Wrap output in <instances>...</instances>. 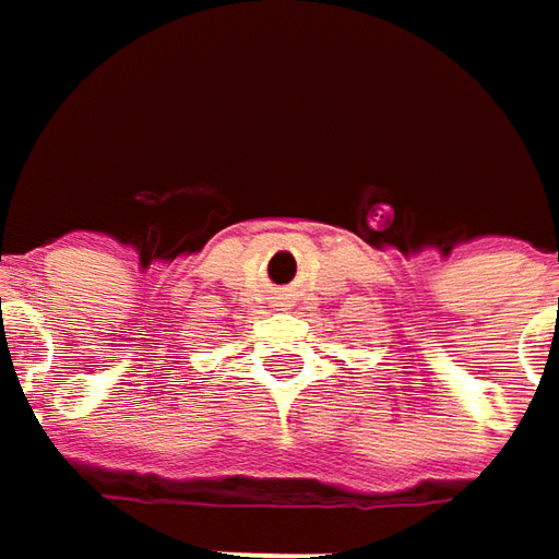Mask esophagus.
<instances>
[{"mask_svg":"<svg viewBox=\"0 0 559 559\" xmlns=\"http://www.w3.org/2000/svg\"><path fill=\"white\" fill-rule=\"evenodd\" d=\"M289 301H292V289L276 292V308H289Z\"/></svg>","mask_w":559,"mask_h":559,"instance_id":"34e87169","label":"esophagus"}]
</instances>
